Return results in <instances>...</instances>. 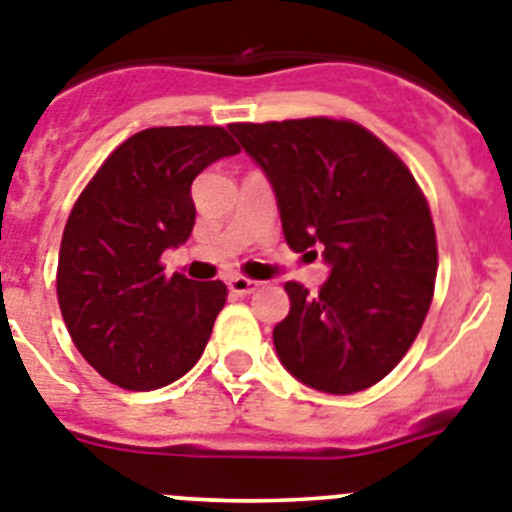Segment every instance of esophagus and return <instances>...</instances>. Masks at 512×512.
Returning a JSON list of instances; mask_svg holds the SVG:
<instances>
[{"instance_id": "obj_1", "label": "esophagus", "mask_w": 512, "mask_h": 512, "mask_svg": "<svg viewBox=\"0 0 512 512\" xmlns=\"http://www.w3.org/2000/svg\"><path fill=\"white\" fill-rule=\"evenodd\" d=\"M227 287H230V292H233V295L243 298V295H251V292L259 290L261 282H256V279H248V277H233L230 282H227Z\"/></svg>"}]
</instances>
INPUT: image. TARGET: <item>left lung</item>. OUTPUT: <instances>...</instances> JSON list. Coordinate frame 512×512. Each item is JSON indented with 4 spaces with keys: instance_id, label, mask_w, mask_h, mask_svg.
Masks as SVG:
<instances>
[{
    "instance_id": "1",
    "label": "left lung",
    "mask_w": 512,
    "mask_h": 512,
    "mask_svg": "<svg viewBox=\"0 0 512 512\" xmlns=\"http://www.w3.org/2000/svg\"><path fill=\"white\" fill-rule=\"evenodd\" d=\"M277 196L287 246L329 264L310 295L287 282L290 313L274 326L287 373L323 393L383 381L417 339L435 290L438 243L417 181L352 121L230 124Z\"/></svg>"
}]
</instances>
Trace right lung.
<instances>
[{
  "label": "right lung",
  "mask_w": 512,
  "mask_h": 512,
  "mask_svg": "<svg viewBox=\"0 0 512 512\" xmlns=\"http://www.w3.org/2000/svg\"><path fill=\"white\" fill-rule=\"evenodd\" d=\"M238 152L222 126L144 129L108 155L72 207L56 295L74 347L106 381L152 391L202 357L227 287L165 277L160 256L194 230V178Z\"/></svg>",
  "instance_id": "right-lung-1"
}]
</instances>
